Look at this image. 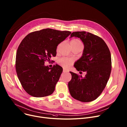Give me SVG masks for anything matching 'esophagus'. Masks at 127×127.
I'll list each match as a JSON object with an SVG mask.
<instances>
[{
  "mask_svg": "<svg viewBox=\"0 0 127 127\" xmlns=\"http://www.w3.org/2000/svg\"><path fill=\"white\" fill-rule=\"evenodd\" d=\"M63 71L64 73H66V72H68V70H66V69H63Z\"/></svg>",
  "mask_w": 127,
  "mask_h": 127,
  "instance_id": "esophagus-1",
  "label": "esophagus"
}]
</instances>
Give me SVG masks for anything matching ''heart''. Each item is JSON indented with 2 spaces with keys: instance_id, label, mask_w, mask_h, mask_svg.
I'll use <instances>...</instances> for the list:
<instances>
[{
  "instance_id": "1",
  "label": "heart",
  "mask_w": 127,
  "mask_h": 127,
  "mask_svg": "<svg viewBox=\"0 0 127 127\" xmlns=\"http://www.w3.org/2000/svg\"><path fill=\"white\" fill-rule=\"evenodd\" d=\"M82 44L81 41L78 39H73L70 41V45L76 46ZM73 60L71 59H69L67 58H62L60 59L58 61V63L62 67L65 68H68L73 64Z\"/></svg>"
}]
</instances>
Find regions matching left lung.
<instances>
[{"label":"left lung","mask_w":127,"mask_h":127,"mask_svg":"<svg viewBox=\"0 0 127 127\" xmlns=\"http://www.w3.org/2000/svg\"><path fill=\"white\" fill-rule=\"evenodd\" d=\"M80 38L84 44L83 56L74 64L78 71L86 72L85 77L70 72L68 82L71 96L82 102L95 100L102 94L111 71L110 50L100 37L86 32H72L70 37Z\"/></svg>","instance_id":"8db88e82"}]
</instances>
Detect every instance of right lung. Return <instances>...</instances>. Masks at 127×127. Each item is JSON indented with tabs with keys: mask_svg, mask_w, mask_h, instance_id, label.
I'll list each match as a JSON object with an SVG mask.
<instances>
[{
	"mask_svg": "<svg viewBox=\"0 0 127 127\" xmlns=\"http://www.w3.org/2000/svg\"><path fill=\"white\" fill-rule=\"evenodd\" d=\"M71 33L51 29L32 32L22 40L16 53V70L24 90L42 97L52 95L63 71L58 65H44L57 54L58 45Z\"/></svg>",
	"mask_w": 127,
	"mask_h": 127,
	"instance_id": "add662e5",
	"label": "right lung"
}]
</instances>
